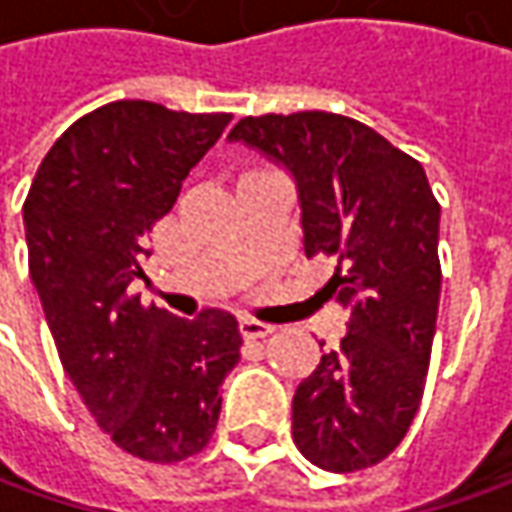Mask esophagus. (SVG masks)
Segmentation results:
<instances>
[{"label":"esophagus","instance_id":"esophagus-1","mask_svg":"<svg viewBox=\"0 0 512 512\" xmlns=\"http://www.w3.org/2000/svg\"><path fill=\"white\" fill-rule=\"evenodd\" d=\"M239 330H242V336H245V339H265V336H270L276 327L267 325V322H259V319H250V316H245V319L239 322Z\"/></svg>","mask_w":512,"mask_h":512}]
</instances>
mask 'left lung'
<instances>
[{
  "label": "left lung",
  "instance_id": "1",
  "mask_svg": "<svg viewBox=\"0 0 512 512\" xmlns=\"http://www.w3.org/2000/svg\"><path fill=\"white\" fill-rule=\"evenodd\" d=\"M227 139L290 170L307 259L339 262L325 293L347 310V336L296 387L293 442L330 473L373 467L422 402L442 293V207L413 156L339 113L245 116Z\"/></svg>",
  "mask_w": 512,
  "mask_h": 512
}]
</instances>
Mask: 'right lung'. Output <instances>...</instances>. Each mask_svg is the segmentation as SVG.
I'll use <instances>...</instances> for the list:
<instances>
[{
  "label": "right lung",
  "mask_w": 512,
  "mask_h": 512,
  "mask_svg": "<svg viewBox=\"0 0 512 512\" xmlns=\"http://www.w3.org/2000/svg\"><path fill=\"white\" fill-rule=\"evenodd\" d=\"M233 116L122 99L76 119L22 207L28 267L62 367L96 424L130 456L173 464L207 447L239 362L225 310L179 319L142 305L148 233Z\"/></svg>",
  "instance_id": "obj_1"
}]
</instances>
